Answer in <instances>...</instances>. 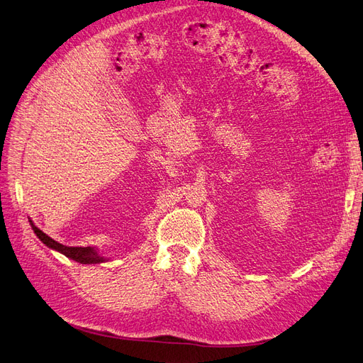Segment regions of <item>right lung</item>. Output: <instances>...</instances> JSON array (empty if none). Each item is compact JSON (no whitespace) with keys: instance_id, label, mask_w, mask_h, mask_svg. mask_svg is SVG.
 I'll return each mask as SVG.
<instances>
[{"instance_id":"obj_1","label":"right lung","mask_w":363,"mask_h":363,"mask_svg":"<svg viewBox=\"0 0 363 363\" xmlns=\"http://www.w3.org/2000/svg\"><path fill=\"white\" fill-rule=\"evenodd\" d=\"M30 224H32L33 232L36 233V237L41 240L45 244V246L50 247V249H55L57 252H61V253L65 255V257L72 258V259L81 262V264L104 262V258L99 257V253H97L93 247H68V246H64V244L57 242L53 238L48 237V235H45L43 230H39L32 221H30Z\"/></svg>"}]
</instances>
